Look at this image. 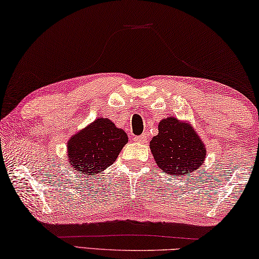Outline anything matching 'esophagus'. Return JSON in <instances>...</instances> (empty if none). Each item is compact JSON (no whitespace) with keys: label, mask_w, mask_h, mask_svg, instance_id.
I'll use <instances>...</instances> for the list:
<instances>
[{"label":"esophagus","mask_w":259,"mask_h":259,"mask_svg":"<svg viewBox=\"0 0 259 259\" xmlns=\"http://www.w3.org/2000/svg\"><path fill=\"white\" fill-rule=\"evenodd\" d=\"M134 141L138 143H145L147 141V135L142 134V135H139V137H134Z\"/></svg>","instance_id":"1"}]
</instances>
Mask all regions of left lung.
Returning <instances> with one entry per match:
<instances>
[{
    "label": "left lung",
    "mask_w": 259,
    "mask_h": 259,
    "mask_svg": "<svg viewBox=\"0 0 259 259\" xmlns=\"http://www.w3.org/2000/svg\"><path fill=\"white\" fill-rule=\"evenodd\" d=\"M150 150L163 173L184 177L203 165L206 149L188 122L167 117L159 122L158 134L150 141Z\"/></svg>",
    "instance_id": "obj_1"
}]
</instances>
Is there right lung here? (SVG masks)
I'll list each match as a JSON object with an SVG mask.
<instances>
[{
    "label": "right lung",
    "mask_w": 259,
    "mask_h": 259,
    "mask_svg": "<svg viewBox=\"0 0 259 259\" xmlns=\"http://www.w3.org/2000/svg\"><path fill=\"white\" fill-rule=\"evenodd\" d=\"M127 142L124 131L108 118H97L69 140L67 162L79 175L94 176L114 163Z\"/></svg>",
    "instance_id": "right-lung-1"
}]
</instances>
